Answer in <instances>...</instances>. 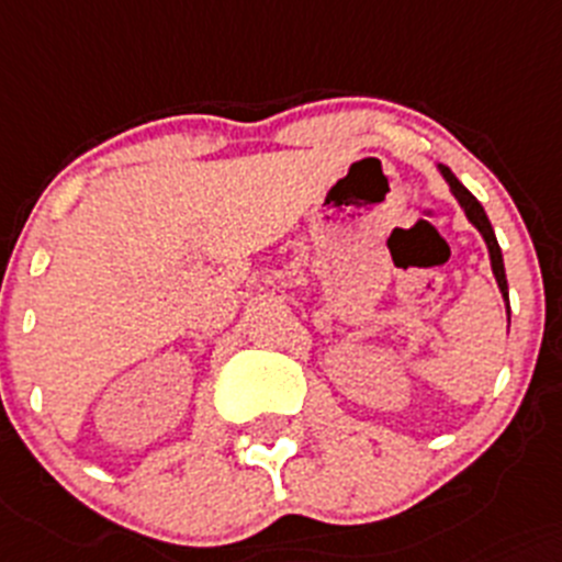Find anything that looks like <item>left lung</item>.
Returning <instances> with one entry per match:
<instances>
[{
	"mask_svg": "<svg viewBox=\"0 0 562 562\" xmlns=\"http://www.w3.org/2000/svg\"><path fill=\"white\" fill-rule=\"evenodd\" d=\"M440 175L447 177L449 188H452V193H454V196H458V202L463 204V210H465V216H469V222L474 224V227L480 229V233H482V238H485V244H487V251H491V269H494V277H496V282H499V291H502V296H505V302H507V277H505V260H502L499 240H496V235H494V227H491V222H487L485 210H482V204L476 202V199H474V193H471L469 188H463V186H460V180H458V177L452 175V171L447 169V166H440ZM507 322H510V305H507Z\"/></svg>",
	"mask_w": 562,
	"mask_h": 562,
	"instance_id": "8db88e82",
	"label": "left lung"
}]
</instances>
